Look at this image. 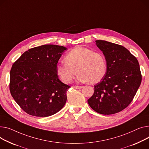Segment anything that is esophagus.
Returning <instances> with one entry per match:
<instances>
[{
  "instance_id": "esophagus-1",
  "label": "esophagus",
  "mask_w": 149,
  "mask_h": 149,
  "mask_svg": "<svg viewBox=\"0 0 149 149\" xmlns=\"http://www.w3.org/2000/svg\"><path fill=\"white\" fill-rule=\"evenodd\" d=\"M83 87L81 86H75L74 88L76 89H80V88H82Z\"/></svg>"
}]
</instances>
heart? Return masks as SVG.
I'll return each mask as SVG.
<instances>
[{
  "label": "heart",
  "mask_w": 149,
  "mask_h": 149,
  "mask_svg": "<svg viewBox=\"0 0 149 149\" xmlns=\"http://www.w3.org/2000/svg\"><path fill=\"white\" fill-rule=\"evenodd\" d=\"M65 62L58 63L56 74L65 83H70L79 73L80 82L97 84L102 80L107 72V62L104 55L91 49L78 46L65 57Z\"/></svg>",
  "instance_id": "b5f03b06"
}]
</instances>
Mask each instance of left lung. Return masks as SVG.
I'll use <instances>...</instances> for the list:
<instances>
[{
    "instance_id": "obj_1",
    "label": "left lung",
    "mask_w": 149,
    "mask_h": 149,
    "mask_svg": "<svg viewBox=\"0 0 149 149\" xmlns=\"http://www.w3.org/2000/svg\"><path fill=\"white\" fill-rule=\"evenodd\" d=\"M107 62V72L94 86L88 105L101 114L120 112L131 104L142 80L139 63L125 47L102 40L96 41Z\"/></svg>"
}]
</instances>
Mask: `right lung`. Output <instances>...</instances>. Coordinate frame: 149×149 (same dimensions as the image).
<instances>
[{
    "label": "right lung",
    "instance_id": "obj_1",
    "mask_svg": "<svg viewBox=\"0 0 149 149\" xmlns=\"http://www.w3.org/2000/svg\"><path fill=\"white\" fill-rule=\"evenodd\" d=\"M66 48L43 45L25 52L10 71L9 91L14 100L29 115L48 117L65 105L71 87L58 79L56 68Z\"/></svg>",
    "mask_w": 149,
    "mask_h": 149
}]
</instances>
